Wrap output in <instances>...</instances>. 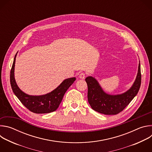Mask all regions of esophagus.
I'll return each instance as SVG.
<instances>
[{"mask_svg":"<svg viewBox=\"0 0 152 152\" xmlns=\"http://www.w3.org/2000/svg\"><path fill=\"white\" fill-rule=\"evenodd\" d=\"M79 77L80 79H84L85 77V73H83V72L80 73L79 74Z\"/></svg>","mask_w":152,"mask_h":152,"instance_id":"obj_1","label":"esophagus"}]
</instances>
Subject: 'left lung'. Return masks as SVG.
Wrapping results in <instances>:
<instances>
[{
    "mask_svg": "<svg viewBox=\"0 0 152 152\" xmlns=\"http://www.w3.org/2000/svg\"><path fill=\"white\" fill-rule=\"evenodd\" d=\"M88 85V101L92 109L104 115H116L121 112L137 94L141 82L140 63L135 81L131 89L119 95L106 94L97 81L91 76L85 79Z\"/></svg>",
    "mask_w": 152,
    "mask_h": 152,
    "instance_id": "8db88e82",
    "label": "left lung"
}]
</instances>
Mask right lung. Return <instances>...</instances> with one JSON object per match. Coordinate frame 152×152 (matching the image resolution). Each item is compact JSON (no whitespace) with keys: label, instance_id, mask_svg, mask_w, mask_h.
I'll return each mask as SVG.
<instances>
[{"label":"right lung","instance_id":"right-lung-1","mask_svg":"<svg viewBox=\"0 0 152 152\" xmlns=\"http://www.w3.org/2000/svg\"><path fill=\"white\" fill-rule=\"evenodd\" d=\"M17 53L10 72V83L12 90L27 109L35 114H46L55 111L59 107L64 94L76 80L75 77L64 80L59 86L50 93L45 95L34 96H29L20 90L15 82L14 78V66Z\"/></svg>","mask_w":152,"mask_h":152}]
</instances>
